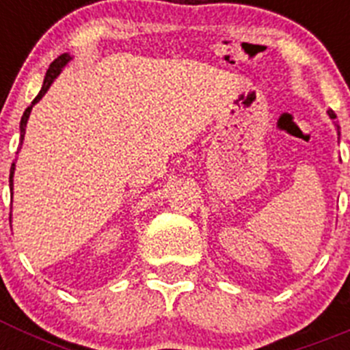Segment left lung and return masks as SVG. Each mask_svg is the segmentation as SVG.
I'll list each match as a JSON object with an SVG mask.
<instances>
[{"label":"left lung","mask_w":350,"mask_h":350,"mask_svg":"<svg viewBox=\"0 0 350 350\" xmlns=\"http://www.w3.org/2000/svg\"><path fill=\"white\" fill-rule=\"evenodd\" d=\"M329 116H332V119H335V117H336V116H335V113H333V112H332V110H329ZM336 128H338V126H336ZM338 135H340V131H338Z\"/></svg>","instance_id":"8db88e82"}]
</instances>
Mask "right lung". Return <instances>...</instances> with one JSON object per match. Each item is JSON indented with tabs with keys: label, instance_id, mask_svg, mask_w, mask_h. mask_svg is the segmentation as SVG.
Segmentation results:
<instances>
[{
	"label": "right lung",
	"instance_id": "add662e5",
	"mask_svg": "<svg viewBox=\"0 0 350 350\" xmlns=\"http://www.w3.org/2000/svg\"><path fill=\"white\" fill-rule=\"evenodd\" d=\"M68 61H70V55H68V54H61L59 57H57V59H54V61H52V63H51V66H49V70H47V75H45V80H43L42 91L38 92V96H36L35 100L31 101V105H29V107H27L26 110H24V113H23V119H21V142H23V138H24V133H26V124H27V119H29L31 108H33V105H35V103H38V101L42 100V96L45 94V92H47V89L51 88V83L54 82V79H55V77L59 75L61 68H63L64 64L68 63ZM14 166H15V165H12V168H10V189H12V185H14V180H12V177H14Z\"/></svg>",
	"mask_w": 350,
	"mask_h": 350
}]
</instances>
